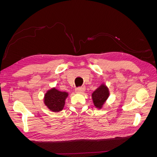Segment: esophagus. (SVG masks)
I'll return each instance as SVG.
<instances>
[{
	"instance_id": "34e87169",
	"label": "esophagus",
	"mask_w": 157,
	"mask_h": 157,
	"mask_svg": "<svg viewBox=\"0 0 157 157\" xmlns=\"http://www.w3.org/2000/svg\"><path fill=\"white\" fill-rule=\"evenodd\" d=\"M84 90H85V87H79L75 90V92L78 94H81L84 91Z\"/></svg>"
}]
</instances>
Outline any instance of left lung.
Returning <instances> with one entry per match:
<instances>
[{
    "mask_svg": "<svg viewBox=\"0 0 157 157\" xmlns=\"http://www.w3.org/2000/svg\"><path fill=\"white\" fill-rule=\"evenodd\" d=\"M110 95L109 89L105 83H101L95 91L92 94V99L94 107L101 109L107 100Z\"/></svg>",
    "mask_w": 157,
    "mask_h": 157,
    "instance_id": "8db88e82",
    "label": "left lung"
}]
</instances>
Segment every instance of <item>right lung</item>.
Masks as SVG:
<instances>
[{
    "instance_id": "right-lung-1",
    "label": "right lung",
    "mask_w": 157,
    "mask_h": 157,
    "mask_svg": "<svg viewBox=\"0 0 157 157\" xmlns=\"http://www.w3.org/2000/svg\"><path fill=\"white\" fill-rule=\"evenodd\" d=\"M68 96V92L60 91L55 87H53L47 90L44 94L43 102L45 106L50 111L58 113L63 109L65 100Z\"/></svg>"
}]
</instances>
